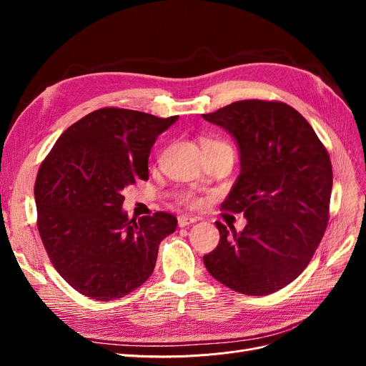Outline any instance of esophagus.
<instances>
[{"label": "esophagus", "instance_id": "obj_1", "mask_svg": "<svg viewBox=\"0 0 366 366\" xmlns=\"http://www.w3.org/2000/svg\"><path fill=\"white\" fill-rule=\"evenodd\" d=\"M197 223V217H189V215H180L179 217V226L180 227H187Z\"/></svg>", "mask_w": 366, "mask_h": 366}]
</instances>
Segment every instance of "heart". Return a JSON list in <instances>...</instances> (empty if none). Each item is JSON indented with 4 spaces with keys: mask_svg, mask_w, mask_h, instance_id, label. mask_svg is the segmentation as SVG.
<instances>
[{
    "mask_svg": "<svg viewBox=\"0 0 366 366\" xmlns=\"http://www.w3.org/2000/svg\"><path fill=\"white\" fill-rule=\"evenodd\" d=\"M204 145H226V143H223V142H217V140H206L204 142ZM227 147V145H226ZM180 200H182V203H184V204H195V198L191 195V194H183V195H180Z\"/></svg>",
    "mask_w": 366,
    "mask_h": 366,
    "instance_id": "1",
    "label": "heart"
}]
</instances>
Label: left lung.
Returning a JSON list of instances; mask_svg holds the SVG:
<instances>
[{
	"label": "left lung",
	"instance_id": "8db88e82",
	"mask_svg": "<svg viewBox=\"0 0 366 366\" xmlns=\"http://www.w3.org/2000/svg\"><path fill=\"white\" fill-rule=\"evenodd\" d=\"M203 119L237 140L241 172L221 209L247 219L238 234L217 221L219 242L203 257L206 269L242 295L278 292L304 272L325 234L333 187L328 152L284 102L238 101Z\"/></svg>",
	"mask_w": 366,
	"mask_h": 366
}]
</instances>
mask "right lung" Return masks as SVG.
Returning <instances> with one entry per match:
<instances>
[{"label": "right lung", "mask_w": 366, "mask_h": 366, "mask_svg": "<svg viewBox=\"0 0 366 366\" xmlns=\"http://www.w3.org/2000/svg\"><path fill=\"white\" fill-rule=\"evenodd\" d=\"M177 119L96 109L65 129L41 163L38 230L53 267L74 290L112 301L154 272L160 242L175 230L177 218L156 212L129 219L122 191L148 180L151 148Z\"/></svg>", "instance_id": "right-lung-1"}]
</instances>
